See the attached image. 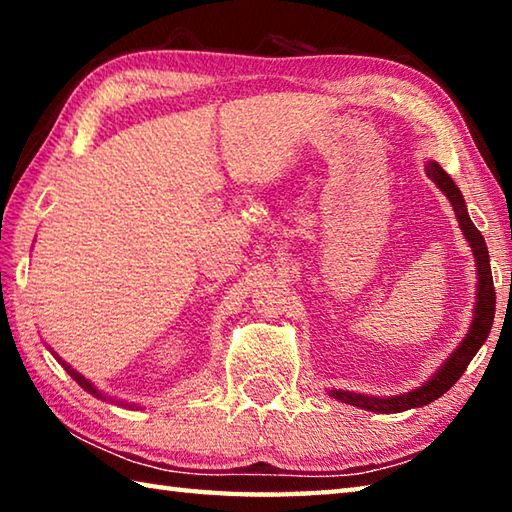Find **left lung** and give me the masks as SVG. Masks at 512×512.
I'll return each mask as SVG.
<instances>
[{"instance_id":"left-lung-1","label":"left lung","mask_w":512,"mask_h":512,"mask_svg":"<svg viewBox=\"0 0 512 512\" xmlns=\"http://www.w3.org/2000/svg\"><path fill=\"white\" fill-rule=\"evenodd\" d=\"M427 176L438 185L440 192H443L449 203H452L458 225H461L465 239L470 241V246L474 250V259H476V268H479V289H476V307H474V320L470 325V332H467L465 341L458 345V350L449 357V361L440 368L436 375L431 377L427 384L415 388L411 393L404 395H395V397H372V395H359V393H348V391H329V395L336 397L345 404L359 406V409H366L372 413H400L406 409H415V406H424L433 400H438L440 395H445L449 388H452L465 368L470 366V361L483 341L488 339L492 320H495V284H492V273H490V255H488V246H485V239L476 225L472 223L470 216H467V207L463 201L461 189L454 185V180L449 178V173L440 167L438 162H429L427 164Z\"/></svg>"}]
</instances>
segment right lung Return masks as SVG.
Returning <instances> with one entry per match:
<instances>
[{
  "label": "right lung",
  "mask_w": 512,
  "mask_h": 512,
  "mask_svg": "<svg viewBox=\"0 0 512 512\" xmlns=\"http://www.w3.org/2000/svg\"><path fill=\"white\" fill-rule=\"evenodd\" d=\"M65 370L69 372V375H72L76 381H79V384H81V388H85V391H88V393H92V395H97V397H103L99 391H97V388H94L92 384H90V381L88 379H85L83 375H79V372H76V370H72V368H69L67 366V363H65Z\"/></svg>",
  "instance_id": "1"
}]
</instances>
